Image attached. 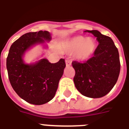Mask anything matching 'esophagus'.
I'll use <instances>...</instances> for the list:
<instances>
[{
  "mask_svg": "<svg viewBox=\"0 0 129 129\" xmlns=\"http://www.w3.org/2000/svg\"><path fill=\"white\" fill-rule=\"evenodd\" d=\"M66 66H70L72 65V61H70V60H66Z\"/></svg>",
  "mask_w": 129,
  "mask_h": 129,
  "instance_id": "obj_1",
  "label": "esophagus"
}]
</instances>
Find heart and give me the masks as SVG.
<instances>
[{
    "label": "heart",
    "mask_w": 129,
    "mask_h": 129,
    "mask_svg": "<svg viewBox=\"0 0 129 129\" xmlns=\"http://www.w3.org/2000/svg\"><path fill=\"white\" fill-rule=\"evenodd\" d=\"M65 47L69 52L74 53L77 59L85 60L93 55L96 44L91 38H84L83 36H78L67 42Z\"/></svg>",
    "instance_id": "1"
}]
</instances>
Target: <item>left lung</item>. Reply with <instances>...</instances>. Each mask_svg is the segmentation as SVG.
I'll list each match as a JSON object with an SVG mask.
<instances>
[{
    "label": "left lung",
    "instance_id": "obj_1",
    "mask_svg": "<svg viewBox=\"0 0 129 129\" xmlns=\"http://www.w3.org/2000/svg\"><path fill=\"white\" fill-rule=\"evenodd\" d=\"M97 38L99 45L93 56L85 62L72 61L75 71V87L83 95L100 98L109 93L117 83L121 63L119 51L113 40L98 30H86Z\"/></svg>",
    "mask_w": 129,
    "mask_h": 129
}]
</instances>
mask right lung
Instances as JSON below:
<instances>
[{"mask_svg": "<svg viewBox=\"0 0 129 129\" xmlns=\"http://www.w3.org/2000/svg\"><path fill=\"white\" fill-rule=\"evenodd\" d=\"M50 40L48 31L28 32L16 40L8 52L7 68L10 84L20 97L31 104H45L54 98L66 68L62 58L55 63L47 59L30 65L23 61V55L28 48Z\"/></svg>", "mask_w": 129, "mask_h": 129, "instance_id": "right-lung-1", "label": "right lung"}]
</instances>
